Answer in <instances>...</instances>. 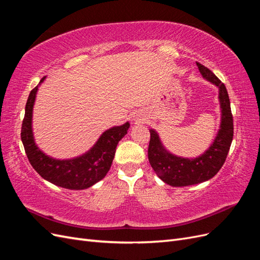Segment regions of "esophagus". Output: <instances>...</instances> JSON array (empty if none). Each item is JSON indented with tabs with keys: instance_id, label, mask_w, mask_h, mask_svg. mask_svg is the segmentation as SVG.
<instances>
[{
	"instance_id": "1",
	"label": "esophagus",
	"mask_w": 260,
	"mask_h": 260,
	"mask_svg": "<svg viewBox=\"0 0 260 260\" xmlns=\"http://www.w3.org/2000/svg\"><path fill=\"white\" fill-rule=\"evenodd\" d=\"M136 119H137L136 121H139V120H140V121H141V120H142V121H143V120H144V119H141V118H136Z\"/></svg>"
}]
</instances>
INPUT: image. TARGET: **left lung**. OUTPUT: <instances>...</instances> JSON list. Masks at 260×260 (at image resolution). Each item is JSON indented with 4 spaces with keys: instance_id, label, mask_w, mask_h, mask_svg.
Wrapping results in <instances>:
<instances>
[{
    "instance_id": "8db88e82",
    "label": "left lung",
    "mask_w": 260,
    "mask_h": 260,
    "mask_svg": "<svg viewBox=\"0 0 260 260\" xmlns=\"http://www.w3.org/2000/svg\"><path fill=\"white\" fill-rule=\"evenodd\" d=\"M204 79L219 88V102L221 108V122L214 142L207 151L195 158H183L169 153L160 142L154 129L149 130L148 160L152 168L165 183L171 186L199 184L211 179L223 166L233 139V117L230 100L224 84L207 67L196 62Z\"/></svg>"
}]
</instances>
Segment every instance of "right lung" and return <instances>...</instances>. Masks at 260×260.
<instances>
[{
    "label": "right lung",
    "mask_w": 260,
    "mask_h": 260,
    "mask_svg": "<svg viewBox=\"0 0 260 260\" xmlns=\"http://www.w3.org/2000/svg\"><path fill=\"white\" fill-rule=\"evenodd\" d=\"M45 79L40 80L41 84ZM37 85L27 100L25 117L21 125V141L29 162L43 179L69 190H84L103 179L112 166L116 147L127 135L129 122L113 127L102 133L90 151L73 159H55L45 155L35 142L32 132V111L38 92Z\"/></svg>",
    "instance_id": "obj_1"
}]
</instances>
